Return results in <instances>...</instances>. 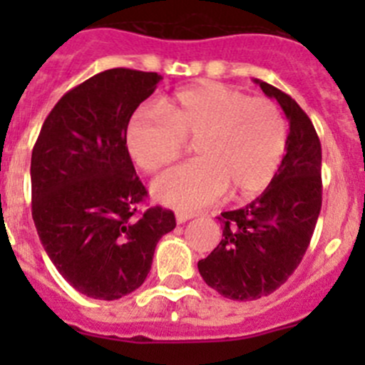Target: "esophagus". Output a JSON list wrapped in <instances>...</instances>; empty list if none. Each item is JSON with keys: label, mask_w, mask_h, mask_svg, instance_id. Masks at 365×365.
<instances>
[{"label": "esophagus", "mask_w": 365, "mask_h": 365, "mask_svg": "<svg viewBox=\"0 0 365 365\" xmlns=\"http://www.w3.org/2000/svg\"><path fill=\"white\" fill-rule=\"evenodd\" d=\"M194 217H196V213H192V212H178L176 213V222L183 224V222H187V220L194 219Z\"/></svg>", "instance_id": "esophagus-1"}]
</instances>
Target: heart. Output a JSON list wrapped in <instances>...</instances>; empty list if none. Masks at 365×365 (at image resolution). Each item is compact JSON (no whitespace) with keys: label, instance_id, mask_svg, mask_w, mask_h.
Returning <instances> with one entry per match:
<instances>
[{"label":"heart","instance_id":"1","mask_svg":"<svg viewBox=\"0 0 365 365\" xmlns=\"http://www.w3.org/2000/svg\"><path fill=\"white\" fill-rule=\"evenodd\" d=\"M194 143L197 162L153 183V196L173 208H201L227 190L245 200L267 189L288 148V123L279 106L219 83H200L141 111L127 127V150L143 173H155Z\"/></svg>","mask_w":365,"mask_h":365}]
</instances>
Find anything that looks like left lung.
<instances>
[{
  "mask_svg": "<svg viewBox=\"0 0 365 365\" xmlns=\"http://www.w3.org/2000/svg\"><path fill=\"white\" fill-rule=\"evenodd\" d=\"M254 83L288 118V148L261 196L220 213L222 240L197 263L206 284L231 300H256L284 284L311 244L322 210V145L314 125L284 91Z\"/></svg>",
  "mask_w": 365,
  "mask_h": 365,
  "instance_id": "8db88e82",
  "label": "left lung"
}]
</instances>
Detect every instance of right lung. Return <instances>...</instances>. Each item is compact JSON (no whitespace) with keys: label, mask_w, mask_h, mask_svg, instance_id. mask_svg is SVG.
Listing matches in <instances>:
<instances>
[{"label":"right lung","mask_w":365,"mask_h":365,"mask_svg":"<svg viewBox=\"0 0 365 365\" xmlns=\"http://www.w3.org/2000/svg\"><path fill=\"white\" fill-rule=\"evenodd\" d=\"M157 72L111 68L72 88L46 118L31 153V213L56 270L83 295L116 300L145 282L175 230L152 206L127 150V127L155 91Z\"/></svg>","instance_id":"right-lung-1"}]
</instances>
